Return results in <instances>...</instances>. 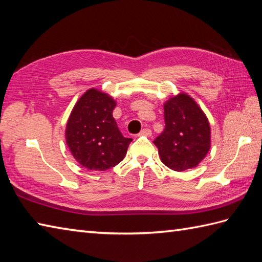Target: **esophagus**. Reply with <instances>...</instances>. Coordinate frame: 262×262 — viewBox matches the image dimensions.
Listing matches in <instances>:
<instances>
[{
	"mask_svg": "<svg viewBox=\"0 0 262 262\" xmlns=\"http://www.w3.org/2000/svg\"><path fill=\"white\" fill-rule=\"evenodd\" d=\"M140 135H143V136H151V135H152V130L149 129V128H144V129L141 130Z\"/></svg>",
	"mask_w": 262,
	"mask_h": 262,
	"instance_id": "1",
	"label": "esophagus"
}]
</instances>
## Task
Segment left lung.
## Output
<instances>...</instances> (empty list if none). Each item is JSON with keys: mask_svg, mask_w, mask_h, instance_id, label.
Listing matches in <instances>:
<instances>
[{"mask_svg": "<svg viewBox=\"0 0 262 262\" xmlns=\"http://www.w3.org/2000/svg\"><path fill=\"white\" fill-rule=\"evenodd\" d=\"M164 130L155 138L162 162L174 171L198 165L210 147V127L203 110L180 93L164 104Z\"/></svg>", "mask_w": 262, "mask_h": 262, "instance_id": "left-lung-1", "label": "left lung"}]
</instances>
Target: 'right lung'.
Returning <instances> with one entry per match:
<instances>
[{"instance_id": "1", "label": "right lung", "mask_w": 262, "mask_h": 262, "mask_svg": "<svg viewBox=\"0 0 262 262\" xmlns=\"http://www.w3.org/2000/svg\"><path fill=\"white\" fill-rule=\"evenodd\" d=\"M116 102L96 89L76 102L66 126V143L75 160L89 170L105 171L125 158L132 138L122 136L113 117Z\"/></svg>"}]
</instances>
